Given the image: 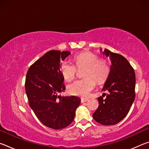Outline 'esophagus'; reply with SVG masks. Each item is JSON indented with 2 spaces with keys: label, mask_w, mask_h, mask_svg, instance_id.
<instances>
[{
  "label": "esophagus",
  "mask_w": 149,
  "mask_h": 149,
  "mask_svg": "<svg viewBox=\"0 0 149 149\" xmlns=\"http://www.w3.org/2000/svg\"><path fill=\"white\" fill-rule=\"evenodd\" d=\"M88 100H89L88 99H84V98H82V99H81V102L82 103H84L85 102H87Z\"/></svg>",
  "instance_id": "1"
}]
</instances>
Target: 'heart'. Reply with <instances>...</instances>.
I'll use <instances>...</instances> for the list:
<instances>
[{"instance_id": "obj_1", "label": "heart", "mask_w": 149, "mask_h": 149, "mask_svg": "<svg viewBox=\"0 0 149 149\" xmlns=\"http://www.w3.org/2000/svg\"><path fill=\"white\" fill-rule=\"evenodd\" d=\"M74 61L78 69L85 68L83 74L84 79L77 80L68 86V92L70 95L81 97H87L97 84L104 83L110 74V65L104 59H99L97 55L90 52H84L77 54ZM77 70L74 64L64 60L60 64V73L64 80L71 81L76 75Z\"/></svg>"}]
</instances>
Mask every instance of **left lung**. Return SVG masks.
<instances>
[{"label": "left lung", "instance_id": "left-lung-1", "mask_svg": "<svg viewBox=\"0 0 149 149\" xmlns=\"http://www.w3.org/2000/svg\"><path fill=\"white\" fill-rule=\"evenodd\" d=\"M111 61L110 74L102 91H107V97L97 98L99 106L93 114L96 122L104 125H115L122 121L135 100V74L125 58L108 49L102 51ZM106 95V94H104Z\"/></svg>", "mask_w": 149, "mask_h": 149}]
</instances>
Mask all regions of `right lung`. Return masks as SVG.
I'll return each instance as SVG.
<instances>
[{
    "label": "right lung",
    "mask_w": 149,
    "mask_h": 149,
    "mask_svg": "<svg viewBox=\"0 0 149 149\" xmlns=\"http://www.w3.org/2000/svg\"><path fill=\"white\" fill-rule=\"evenodd\" d=\"M70 54L50 50L30 66L26 75L25 87L29 107L42 124L54 130L64 128L74 121L81 102L76 96L60 95L65 89L60 61Z\"/></svg>",
    "instance_id": "right-lung-1"
}]
</instances>
